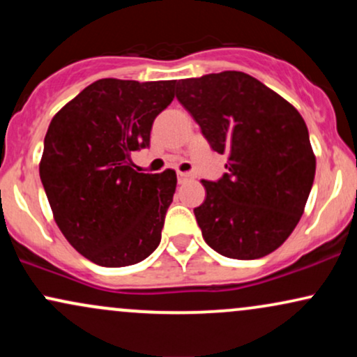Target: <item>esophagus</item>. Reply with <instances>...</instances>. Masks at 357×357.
Listing matches in <instances>:
<instances>
[{
	"label": "esophagus",
	"mask_w": 357,
	"mask_h": 357,
	"mask_svg": "<svg viewBox=\"0 0 357 357\" xmlns=\"http://www.w3.org/2000/svg\"><path fill=\"white\" fill-rule=\"evenodd\" d=\"M191 178H192L191 173H178L179 181H186V179H191Z\"/></svg>",
	"instance_id": "obj_1"
}]
</instances>
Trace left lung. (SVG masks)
Returning a JSON list of instances; mask_svg holds the SVG:
<instances>
[{"label":"left lung","instance_id":"1","mask_svg":"<svg viewBox=\"0 0 357 357\" xmlns=\"http://www.w3.org/2000/svg\"><path fill=\"white\" fill-rule=\"evenodd\" d=\"M176 99L227 173L203 179L195 208L203 238L220 255L255 260L280 247L297 227L312 190L315 158L296 107L248 73H208L179 80Z\"/></svg>","mask_w":357,"mask_h":357}]
</instances>
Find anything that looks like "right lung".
I'll return each mask as SVG.
<instances>
[{"mask_svg":"<svg viewBox=\"0 0 357 357\" xmlns=\"http://www.w3.org/2000/svg\"><path fill=\"white\" fill-rule=\"evenodd\" d=\"M174 84L97 80L48 126L40 179L53 216L68 243L100 267L139 264L161 241L176 173H139L130 153L149 147Z\"/></svg>","mask_w":357,"mask_h":357,"instance_id":"1","label":"right lung"}]
</instances>
